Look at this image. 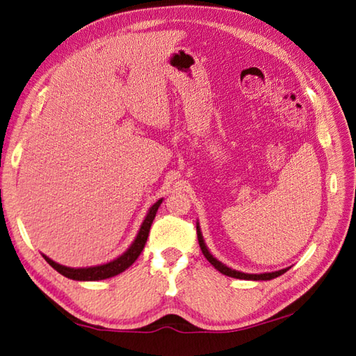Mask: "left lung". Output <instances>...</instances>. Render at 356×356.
<instances>
[{
  "instance_id": "8db88e82",
  "label": "left lung",
  "mask_w": 356,
  "mask_h": 356,
  "mask_svg": "<svg viewBox=\"0 0 356 356\" xmlns=\"http://www.w3.org/2000/svg\"><path fill=\"white\" fill-rule=\"evenodd\" d=\"M197 238H199V245H200V249H202L203 255H205L207 260L211 264H213V266L218 272H222L223 275H228V277H232V278H240V280H254V282H257V280H272V278H277V277H280L282 274H284L286 270H289V268H284V269H280V270H275V272H264V274H245V272H240V270L228 268V266H226V264H223L222 261H218L216 257L209 252V249L205 245V240H203L199 222H197Z\"/></svg>"
}]
</instances>
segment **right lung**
Returning <instances> with one entry per match:
<instances>
[{
    "mask_svg": "<svg viewBox=\"0 0 356 356\" xmlns=\"http://www.w3.org/2000/svg\"><path fill=\"white\" fill-rule=\"evenodd\" d=\"M162 200L163 199H159L154 205L148 209V213H147L145 218H143L140 229L138 232V236H136L134 241L122 255H119L115 260L104 263V264H97V266H90V268H67V266H63V264L53 261L51 259H49L47 255L42 254V257L53 269H56L59 274L67 277V278H70V280H78V282H97V280L115 277V275L120 274V272H124L125 269L130 268L131 264L138 260V257L143 251V246H145V243H147L151 223H153V220H154L156 213H157L159 207H161Z\"/></svg>",
    "mask_w": 356,
    "mask_h": 356,
    "instance_id": "right-lung-1",
    "label": "right lung"
}]
</instances>
